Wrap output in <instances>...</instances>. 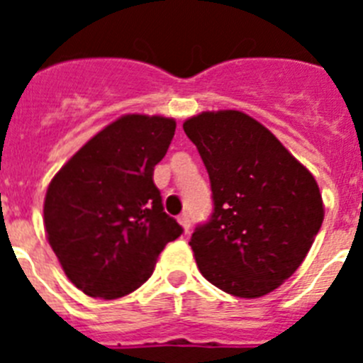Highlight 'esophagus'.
I'll use <instances>...</instances> for the list:
<instances>
[{
    "label": "esophagus",
    "instance_id": "34e87169",
    "mask_svg": "<svg viewBox=\"0 0 363 363\" xmlns=\"http://www.w3.org/2000/svg\"><path fill=\"white\" fill-rule=\"evenodd\" d=\"M179 225L184 227L185 233H189V229H191V220H189V214H182V216L178 218Z\"/></svg>",
    "mask_w": 363,
    "mask_h": 363
}]
</instances>
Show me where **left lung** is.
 <instances>
[{
	"instance_id": "left-lung-1",
	"label": "left lung",
	"mask_w": 363,
	"mask_h": 363,
	"mask_svg": "<svg viewBox=\"0 0 363 363\" xmlns=\"http://www.w3.org/2000/svg\"><path fill=\"white\" fill-rule=\"evenodd\" d=\"M184 130L209 172L214 203L189 242L198 269L233 296L271 293L293 277L322 227L316 179L240 111L201 112Z\"/></svg>"
}]
</instances>
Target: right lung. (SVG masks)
Returning <instances> with one entry per match:
<instances>
[{
	"mask_svg": "<svg viewBox=\"0 0 363 363\" xmlns=\"http://www.w3.org/2000/svg\"><path fill=\"white\" fill-rule=\"evenodd\" d=\"M176 121L125 114L60 169L43 203L45 233L67 278L92 298L114 300L150 278L160 252L184 233L163 211L154 167Z\"/></svg>",
	"mask_w": 363,
	"mask_h": 363,
	"instance_id": "right-lung-1",
	"label": "right lung"
}]
</instances>
